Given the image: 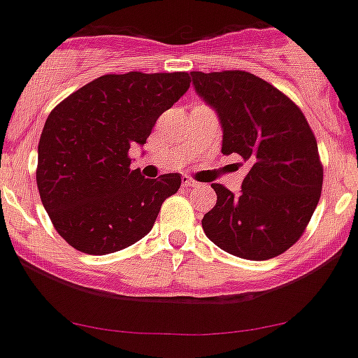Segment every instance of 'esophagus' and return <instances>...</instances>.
Here are the masks:
<instances>
[{"instance_id":"1","label":"esophagus","mask_w":358,"mask_h":358,"mask_svg":"<svg viewBox=\"0 0 358 358\" xmlns=\"http://www.w3.org/2000/svg\"><path fill=\"white\" fill-rule=\"evenodd\" d=\"M182 185H183V187H187V189H190V187H196V185H197V182H194V180H192V178H189V176H183Z\"/></svg>"}]
</instances>
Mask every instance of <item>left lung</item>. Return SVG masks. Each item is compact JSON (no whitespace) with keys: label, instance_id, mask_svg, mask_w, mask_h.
I'll list each match as a JSON object with an SVG mask.
<instances>
[{"label":"left lung","instance_id":"left-lung-1","mask_svg":"<svg viewBox=\"0 0 358 358\" xmlns=\"http://www.w3.org/2000/svg\"><path fill=\"white\" fill-rule=\"evenodd\" d=\"M197 94L220 117L222 154L248 162L241 192L213 183L217 204L204 234L227 253L267 260L306 231L322 194L317 138L299 106L266 80L239 69L192 71Z\"/></svg>","mask_w":358,"mask_h":358}]
</instances>
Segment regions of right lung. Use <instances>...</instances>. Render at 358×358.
<instances>
[{
	"label": "right lung",
	"instance_id": "add662e5",
	"mask_svg": "<svg viewBox=\"0 0 358 358\" xmlns=\"http://www.w3.org/2000/svg\"><path fill=\"white\" fill-rule=\"evenodd\" d=\"M185 71L103 75L59 103L38 143L41 203L68 245L106 255L150 232L178 173L143 178L129 148L145 145L159 117L187 92Z\"/></svg>",
	"mask_w": 358,
	"mask_h": 358
}]
</instances>
